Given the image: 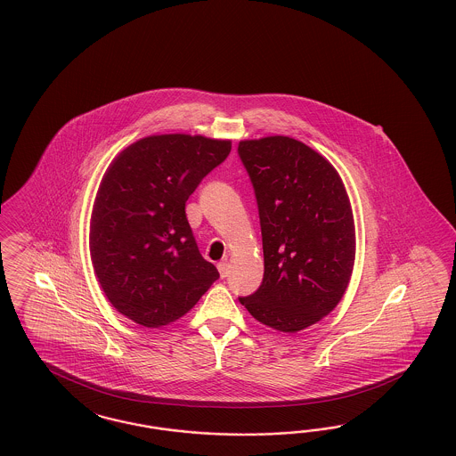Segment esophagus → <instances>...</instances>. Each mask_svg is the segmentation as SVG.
<instances>
[{
  "label": "esophagus",
  "mask_w": 456,
  "mask_h": 456,
  "mask_svg": "<svg viewBox=\"0 0 456 456\" xmlns=\"http://www.w3.org/2000/svg\"><path fill=\"white\" fill-rule=\"evenodd\" d=\"M229 263H225V261H224V263H219V265H217V269H219V273H220V278H227V274H229Z\"/></svg>",
  "instance_id": "34e87169"
}]
</instances>
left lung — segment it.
Instances as JSON below:
<instances>
[{
	"instance_id": "obj_1",
	"label": "left lung",
	"mask_w": 456,
	"mask_h": 456,
	"mask_svg": "<svg viewBox=\"0 0 456 456\" xmlns=\"http://www.w3.org/2000/svg\"><path fill=\"white\" fill-rule=\"evenodd\" d=\"M261 219L265 276L239 298L269 329L297 333L344 298L355 263V224L346 185L314 148L289 136L239 142Z\"/></svg>"
}]
</instances>
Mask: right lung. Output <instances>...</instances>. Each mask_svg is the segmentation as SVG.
<instances>
[{
  "label": "right lung",
  "instance_id": "add662e5",
  "mask_svg": "<svg viewBox=\"0 0 456 456\" xmlns=\"http://www.w3.org/2000/svg\"><path fill=\"white\" fill-rule=\"evenodd\" d=\"M231 148V140L202 134H151L110 161L95 193L89 251L101 289L131 322L170 325L219 278L199 252L185 202Z\"/></svg>",
  "mask_w": 456,
  "mask_h": 456
}]
</instances>
